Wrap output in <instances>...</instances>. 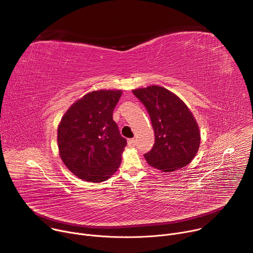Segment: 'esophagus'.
<instances>
[{
  "label": "esophagus",
  "instance_id": "34e87169",
  "mask_svg": "<svg viewBox=\"0 0 253 253\" xmlns=\"http://www.w3.org/2000/svg\"><path fill=\"white\" fill-rule=\"evenodd\" d=\"M128 145H129L130 147H134V146L136 145V140H135L134 138L129 139V140H128Z\"/></svg>",
  "mask_w": 253,
  "mask_h": 253
}]
</instances>
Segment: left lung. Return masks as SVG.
<instances>
[{
	"label": "left lung",
	"instance_id": "obj_1",
	"mask_svg": "<svg viewBox=\"0 0 253 253\" xmlns=\"http://www.w3.org/2000/svg\"><path fill=\"white\" fill-rule=\"evenodd\" d=\"M145 106L155 135L152 149L144 154L152 167L172 172L188 165L195 157L200 133L188 107L175 94L160 86L132 91Z\"/></svg>",
	"mask_w": 253,
	"mask_h": 253
}]
</instances>
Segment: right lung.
<instances>
[{
	"label": "right lung",
	"mask_w": 253,
	"mask_h": 253,
	"mask_svg": "<svg viewBox=\"0 0 253 253\" xmlns=\"http://www.w3.org/2000/svg\"><path fill=\"white\" fill-rule=\"evenodd\" d=\"M121 90H99L72 105L58 127V147L67 168L79 178L102 182L120 166L127 141L113 111Z\"/></svg>",
	"instance_id": "add662e5"
}]
</instances>
